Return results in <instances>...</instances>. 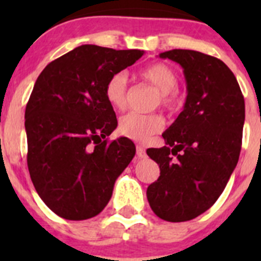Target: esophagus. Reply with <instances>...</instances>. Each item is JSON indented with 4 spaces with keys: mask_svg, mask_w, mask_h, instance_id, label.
<instances>
[{
    "mask_svg": "<svg viewBox=\"0 0 261 261\" xmlns=\"http://www.w3.org/2000/svg\"><path fill=\"white\" fill-rule=\"evenodd\" d=\"M136 153H137L138 158H144V156L146 155V153H145V147L142 146V145H137V146H136Z\"/></svg>",
    "mask_w": 261,
    "mask_h": 261,
    "instance_id": "34e87169",
    "label": "esophagus"
}]
</instances>
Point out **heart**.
I'll return each instance as SVG.
<instances>
[{
    "instance_id": "obj_1",
    "label": "heart",
    "mask_w": 261,
    "mask_h": 261,
    "mask_svg": "<svg viewBox=\"0 0 261 261\" xmlns=\"http://www.w3.org/2000/svg\"><path fill=\"white\" fill-rule=\"evenodd\" d=\"M142 80L153 85L159 93V102L168 111H176L183 105V95L175 87L177 77L170 66L162 62H154L140 71ZM105 95L110 106L115 110H124L128 100V78L125 73L119 71L107 81ZM163 119L161 115H141L130 112L120 117L117 132L135 141H146L147 138L162 130Z\"/></svg>"
}]
</instances>
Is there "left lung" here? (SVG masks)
<instances>
[{"mask_svg": "<svg viewBox=\"0 0 261 261\" xmlns=\"http://www.w3.org/2000/svg\"><path fill=\"white\" fill-rule=\"evenodd\" d=\"M159 57L180 64L188 94L184 110L162 135L166 146L146 150L161 170L146 196L159 218L184 222L217 201L238 163L244 98L234 73L217 57L191 49Z\"/></svg>", "mask_w": 261, "mask_h": 261, "instance_id": "8db88e82", "label": "left lung"}]
</instances>
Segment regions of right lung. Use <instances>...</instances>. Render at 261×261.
I'll return each mask as SVG.
<instances>
[{"label":"right lung","mask_w":261,"mask_h":261,"mask_svg":"<svg viewBox=\"0 0 261 261\" xmlns=\"http://www.w3.org/2000/svg\"><path fill=\"white\" fill-rule=\"evenodd\" d=\"M142 55L85 44L49 62L36 80L24 112L27 166L40 199L65 220L100 213L135 156L126 137L108 141L117 120L105 87Z\"/></svg>","instance_id":"obj_1"}]
</instances>
